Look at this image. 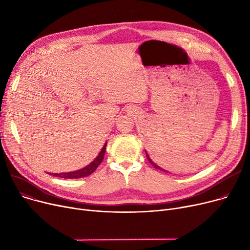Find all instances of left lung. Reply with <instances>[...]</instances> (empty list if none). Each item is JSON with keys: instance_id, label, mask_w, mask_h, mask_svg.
I'll return each instance as SVG.
<instances>
[{"instance_id": "obj_1", "label": "left lung", "mask_w": 250, "mask_h": 250, "mask_svg": "<svg viewBox=\"0 0 250 250\" xmlns=\"http://www.w3.org/2000/svg\"><path fill=\"white\" fill-rule=\"evenodd\" d=\"M146 156H147V158H148L149 162H150V163H151V164H152V165H153V166H154L156 169H159V170H162V171H165V170H163L162 168H160L158 165H156V164H155V163H154V162H153V161L150 159V157H149V155L147 154V152H146Z\"/></svg>"}]
</instances>
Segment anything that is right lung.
Wrapping results in <instances>:
<instances>
[{"label":"right lung","instance_id":"obj_1","mask_svg":"<svg viewBox=\"0 0 250 250\" xmlns=\"http://www.w3.org/2000/svg\"><path fill=\"white\" fill-rule=\"evenodd\" d=\"M106 145H107V144H105V145L102 148V150L100 151L99 155L94 159V161L91 162L88 166H86V167H84L80 170H77V171H73V172L52 173V174H54V176H58V177H61V178H68V179L82 178V177H85V176H88V175L92 174L95 171L96 168L100 165V163L102 162V160L104 158V155H105V150H106Z\"/></svg>","mask_w":250,"mask_h":250}]
</instances>
